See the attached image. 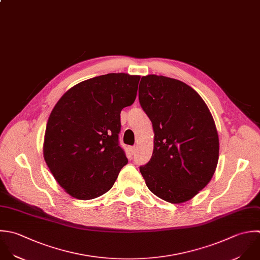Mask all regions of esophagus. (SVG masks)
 Listing matches in <instances>:
<instances>
[{"mask_svg":"<svg viewBox=\"0 0 260 260\" xmlns=\"http://www.w3.org/2000/svg\"><path fill=\"white\" fill-rule=\"evenodd\" d=\"M136 150H137V148H136V147H131V148H129V152H131V155H134V154L136 153Z\"/></svg>","mask_w":260,"mask_h":260,"instance_id":"esophagus-1","label":"esophagus"}]
</instances>
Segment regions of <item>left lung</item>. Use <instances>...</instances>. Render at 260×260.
Listing matches in <instances>:
<instances>
[{
  "label": "left lung",
  "mask_w": 260,
  "mask_h": 260,
  "mask_svg": "<svg viewBox=\"0 0 260 260\" xmlns=\"http://www.w3.org/2000/svg\"><path fill=\"white\" fill-rule=\"evenodd\" d=\"M139 100L154 129L152 158L140 167L148 188L168 203L191 200L211 181L219 160L209 107L185 83L157 75L142 77Z\"/></svg>",
  "instance_id": "left-lung-1"
}]
</instances>
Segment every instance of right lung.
I'll return each instance as SVG.
<instances>
[{"label":"right lung","mask_w":260,"mask_h":260,"mask_svg":"<svg viewBox=\"0 0 260 260\" xmlns=\"http://www.w3.org/2000/svg\"><path fill=\"white\" fill-rule=\"evenodd\" d=\"M141 77L111 73L83 81L53 107L43 157L71 197L88 201L107 192L127 164L118 143L120 112L137 97Z\"/></svg>","instance_id":"obj_1"}]
</instances>
